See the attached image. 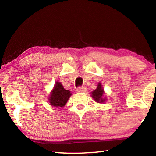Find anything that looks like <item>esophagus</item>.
<instances>
[{
    "instance_id": "1",
    "label": "esophagus",
    "mask_w": 156,
    "mask_h": 156,
    "mask_svg": "<svg viewBox=\"0 0 156 156\" xmlns=\"http://www.w3.org/2000/svg\"><path fill=\"white\" fill-rule=\"evenodd\" d=\"M76 91H77L78 92H84L86 91V89H85V87H78L77 90Z\"/></svg>"
}]
</instances>
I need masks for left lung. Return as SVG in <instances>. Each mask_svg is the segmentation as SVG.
Listing matches in <instances>:
<instances>
[{
	"label": "left lung",
	"mask_w": 156,
	"mask_h": 156,
	"mask_svg": "<svg viewBox=\"0 0 156 156\" xmlns=\"http://www.w3.org/2000/svg\"><path fill=\"white\" fill-rule=\"evenodd\" d=\"M91 96L97 102H103L105 101V99L102 98L104 94L103 89L102 88L101 83H99L96 89L92 91Z\"/></svg>",
	"instance_id": "8db88e82"
}]
</instances>
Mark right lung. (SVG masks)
<instances>
[{"label": "right lung", "instance_id": "add662e5", "mask_svg": "<svg viewBox=\"0 0 156 156\" xmlns=\"http://www.w3.org/2000/svg\"><path fill=\"white\" fill-rule=\"evenodd\" d=\"M72 93L70 91L66 90L61 83L56 82L54 88L49 96V103L56 107H62L67 103Z\"/></svg>", "mask_w": 156, "mask_h": 156}]
</instances>
